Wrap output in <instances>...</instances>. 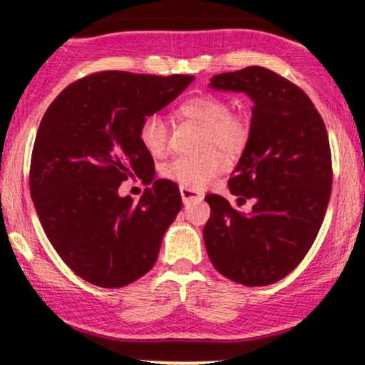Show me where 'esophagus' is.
<instances>
[{"mask_svg":"<svg viewBox=\"0 0 365 365\" xmlns=\"http://www.w3.org/2000/svg\"><path fill=\"white\" fill-rule=\"evenodd\" d=\"M180 195H182V200L183 204H190V202H200V200L204 199V195L200 194V192L197 190H192V188H180Z\"/></svg>","mask_w":365,"mask_h":365,"instance_id":"34e87169","label":"esophagus"}]
</instances>
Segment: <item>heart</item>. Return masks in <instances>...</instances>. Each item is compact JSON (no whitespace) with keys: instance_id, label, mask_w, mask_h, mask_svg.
Listing matches in <instances>:
<instances>
[{"instance_id":"obj_1","label":"heart","mask_w":365,"mask_h":365,"mask_svg":"<svg viewBox=\"0 0 365 365\" xmlns=\"http://www.w3.org/2000/svg\"><path fill=\"white\" fill-rule=\"evenodd\" d=\"M230 111V104L212 94L195 96L180 104L177 115L204 128L202 145L209 150L200 156L173 159L163 168V175L180 187L197 190L225 171V156L211 148L221 149L228 156H238L247 148L250 137L249 118ZM168 125L159 115H150L142 121L140 144L153 158L165 156L168 150Z\"/></svg>"}]
</instances>
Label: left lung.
<instances>
[{"instance_id":"obj_1","label":"left lung","mask_w":365,"mask_h":365,"mask_svg":"<svg viewBox=\"0 0 365 365\" xmlns=\"http://www.w3.org/2000/svg\"><path fill=\"white\" fill-rule=\"evenodd\" d=\"M209 87L244 92L254 103L249 144L228 188L242 206L206 195L211 217L204 244L212 266L245 287H266L290 274L319 232L331 195V150L324 121L295 83L262 66L220 73Z\"/></svg>"}]
</instances>
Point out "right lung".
I'll use <instances>...</instances> for the list:
<instances>
[{
	"label": "right lung",
	"mask_w": 365,
	"mask_h": 365,
	"mask_svg": "<svg viewBox=\"0 0 365 365\" xmlns=\"http://www.w3.org/2000/svg\"><path fill=\"white\" fill-rule=\"evenodd\" d=\"M192 82V75L99 72L66 87L44 113L31 195L54 250L86 282L120 288L153 269L182 195L177 183L154 180L139 130ZM135 176L151 185L137 203L118 194Z\"/></svg>",
	"instance_id": "right-lung-1"
}]
</instances>
